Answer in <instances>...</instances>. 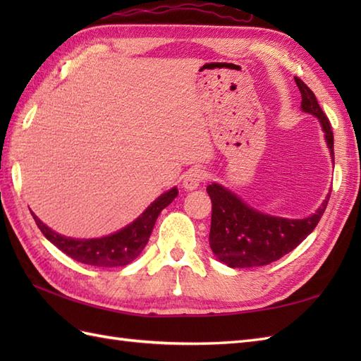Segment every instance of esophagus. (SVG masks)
Here are the masks:
<instances>
[{
  "label": "esophagus",
  "instance_id": "1",
  "mask_svg": "<svg viewBox=\"0 0 361 361\" xmlns=\"http://www.w3.org/2000/svg\"><path fill=\"white\" fill-rule=\"evenodd\" d=\"M206 178V172L203 169H190V171L185 175V178H183V188L186 190H194L198 186H200V183Z\"/></svg>",
  "mask_w": 361,
  "mask_h": 361
}]
</instances>
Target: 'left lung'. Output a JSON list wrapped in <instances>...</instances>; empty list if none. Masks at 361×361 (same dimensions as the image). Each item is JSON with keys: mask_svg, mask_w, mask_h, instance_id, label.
Segmentation results:
<instances>
[{"mask_svg": "<svg viewBox=\"0 0 361 361\" xmlns=\"http://www.w3.org/2000/svg\"><path fill=\"white\" fill-rule=\"evenodd\" d=\"M295 82L301 91V109L319 121L334 161L331 122L321 110L313 91L301 79L295 78ZM206 190L212 202L209 247L220 262L231 268L264 267L293 251L315 229L331 197L327 194L319 208L309 217L286 219L251 208L219 183H212Z\"/></svg>", "mask_w": 361, "mask_h": 361, "instance_id": "8db88e82", "label": "left lung"}]
</instances>
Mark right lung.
<instances>
[{"label": "right lung", "mask_w": 361, "mask_h": 361, "mask_svg": "<svg viewBox=\"0 0 361 361\" xmlns=\"http://www.w3.org/2000/svg\"><path fill=\"white\" fill-rule=\"evenodd\" d=\"M176 195H178V189H169L167 192L161 194L155 202L150 203L147 209L132 224L116 233L97 237V239H74V237L62 235L46 226L34 212L32 217L46 239L78 262L94 267H124L141 255L149 242L159 212L171 204Z\"/></svg>", "instance_id": "1"}]
</instances>
